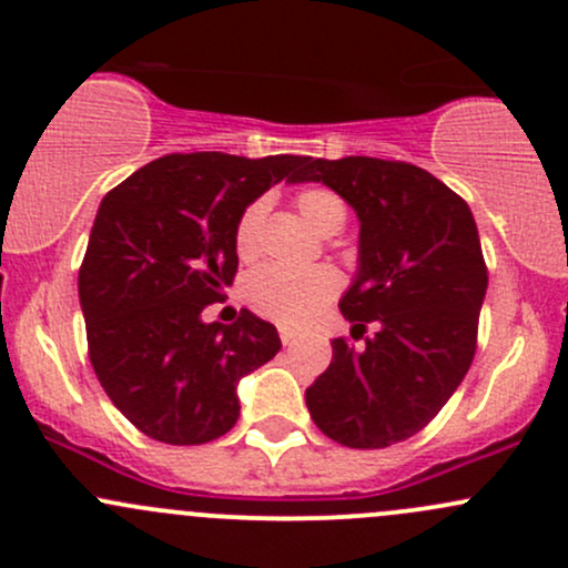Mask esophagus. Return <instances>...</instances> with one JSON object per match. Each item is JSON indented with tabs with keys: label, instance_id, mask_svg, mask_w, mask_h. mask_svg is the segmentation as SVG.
Returning <instances> with one entry per match:
<instances>
[{
	"label": "esophagus",
	"instance_id": "1",
	"mask_svg": "<svg viewBox=\"0 0 568 568\" xmlns=\"http://www.w3.org/2000/svg\"><path fill=\"white\" fill-rule=\"evenodd\" d=\"M296 335H300V332L291 329V326H280V341H283L285 346H291V343L296 341Z\"/></svg>",
	"mask_w": 568,
	"mask_h": 568
}]
</instances>
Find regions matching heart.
Here are the masks:
<instances>
[{"mask_svg":"<svg viewBox=\"0 0 568 568\" xmlns=\"http://www.w3.org/2000/svg\"><path fill=\"white\" fill-rule=\"evenodd\" d=\"M302 220L318 233V236H335L346 225V205L329 189H305L294 200ZM263 203H250L242 211L233 233V247L242 261H252L257 255L261 242ZM337 274L326 266H313L294 272L283 266H263L247 280V302L261 316L280 321L288 326L307 324L332 296L337 294Z\"/></svg>","mask_w":568,"mask_h":568,"instance_id":"b5f03b06","label":"heart"}]
</instances>
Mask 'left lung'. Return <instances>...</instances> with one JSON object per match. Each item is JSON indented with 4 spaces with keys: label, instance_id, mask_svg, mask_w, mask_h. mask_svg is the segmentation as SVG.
Listing matches in <instances>:
<instances>
[{
    "label": "left lung",
    "instance_id": "8db88e82",
    "mask_svg": "<svg viewBox=\"0 0 568 568\" xmlns=\"http://www.w3.org/2000/svg\"><path fill=\"white\" fill-rule=\"evenodd\" d=\"M294 181L341 194L359 220L357 272L341 296L352 337L305 390L316 426L348 448L420 432L462 385L475 354L486 274L473 211L439 178L404 162L305 159Z\"/></svg>",
    "mask_w": 568,
    "mask_h": 568
}]
</instances>
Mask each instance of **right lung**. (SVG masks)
Segmentation results:
<instances>
[{"label": "right lung", "instance_id": "add662e5", "mask_svg": "<svg viewBox=\"0 0 568 568\" xmlns=\"http://www.w3.org/2000/svg\"><path fill=\"white\" fill-rule=\"evenodd\" d=\"M305 156L170 153L101 200L79 272L90 363L112 404L151 439L203 445L239 420V382L280 352L274 324L242 311L203 321L239 255L242 211Z\"/></svg>", "mask_w": 568, "mask_h": 568}]
</instances>
